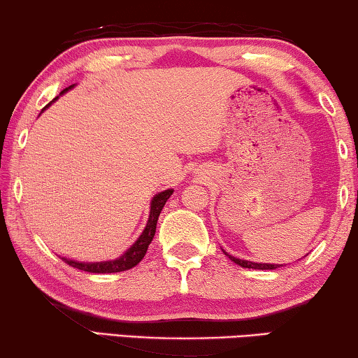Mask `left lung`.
I'll return each mask as SVG.
<instances>
[{"label":"left lung","instance_id":"left-lung-1","mask_svg":"<svg viewBox=\"0 0 358 358\" xmlns=\"http://www.w3.org/2000/svg\"><path fill=\"white\" fill-rule=\"evenodd\" d=\"M224 250V249H222ZM224 254L230 259L231 262L236 263V265L243 266V268H252V269H276L282 265H274V263H257V262H249V260H243V259H238V257H233L228 254V252L224 250Z\"/></svg>","mask_w":358,"mask_h":358}]
</instances>
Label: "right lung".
<instances>
[{
  "mask_svg": "<svg viewBox=\"0 0 358 358\" xmlns=\"http://www.w3.org/2000/svg\"><path fill=\"white\" fill-rule=\"evenodd\" d=\"M74 85H69L64 89L60 95L63 93L69 92L71 89H74ZM58 99V96L55 99H52V101L47 104L44 109H47L50 106L52 103H55ZM43 109V110H44ZM173 189H168V190H163V192H158L157 195H154V198L150 200V213H149V219H148V224H145V228L143 230V233L139 234V238L134 241L130 248H128L124 254L120 257H117L114 260H106V262H78V260H71V259H64L62 257L64 263H68L69 266L73 268H78L82 269V271H89V273H120V271H127V269H130L133 266H136L138 263L144 259L145 252H148L149 244L152 243V239H154V234L157 230V220H158V215H160L163 206H165L168 198L173 195Z\"/></svg>",
  "mask_w": 358,
  "mask_h": 358,
  "instance_id": "right-lung-1",
  "label": "right lung"
}]
</instances>
